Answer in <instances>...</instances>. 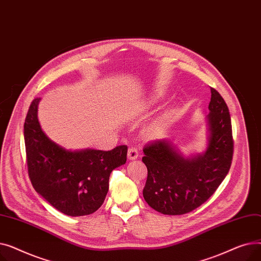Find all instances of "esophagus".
Returning a JSON list of instances; mask_svg holds the SVG:
<instances>
[{
    "label": "esophagus",
    "mask_w": 261,
    "mask_h": 261,
    "mask_svg": "<svg viewBox=\"0 0 261 261\" xmlns=\"http://www.w3.org/2000/svg\"><path fill=\"white\" fill-rule=\"evenodd\" d=\"M138 158H139V150L136 148H133V147L130 148L128 150V160L133 161V160L138 159Z\"/></svg>",
    "instance_id": "1"
}]
</instances>
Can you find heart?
Returning <instances> with one entry per match:
<instances>
[{"instance_id": "1", "label": "heart", "mask_w": 261, "mask_h": 261, "mask_svg": "<svg viewBox=\"0 0 261 261\" xmlns=\"http://www.w3.org/2000/svg\"><path fill=\"white\" fill-rule=\"evenodd\" d=\"M162 96L163 95L161 92L155 91L151 95V97H150L149 105H153V103L158 102L162 98ZM172 115L173 114L171 112H167V113H164L163 115H161L159 118H156L147 129V135L149 136V138L155 139V138H159L160 135H162L164 133V131L166 130V127L168 126L169 121L171 120Z\"/></svg>"}]
</instances>
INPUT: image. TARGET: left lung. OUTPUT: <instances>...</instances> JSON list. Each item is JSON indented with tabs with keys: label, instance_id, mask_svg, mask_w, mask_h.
Masks as SVG:
<instances>
[{
	"label": "left lung",
	"instance_id": "1",
	"mask_svg": "<svg viewBox=\"0 0 261 261\" xmlns=\"http://www.w3.org/2000/svg\"><path fill=\"white\" fill-rule=\"evenodd\" d=\"M207 115V147L203 153L185 156L170 140L144 148L148 169L143 190L150 207L164 215H184L207 201L228 173L234 151L228 108L215 89Z\"/></svg>",
	"mask_w": 261,
	"mask_h": 261
}]
</instances>
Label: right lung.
<instances>
[{
  "label": "right lung",
  "mask_w": 261,
  "mask_h": 261,
  "mask_svg": "<svg viewBox=\"0 0 261 261\" xmlns=\"http://www.w3.org/2000/svg\"><path fill=\"white\" fill-rule=\"evenodd\" d=\"M35 98L24 122V141L31 182L37 193L64 215H91L105 201L112 170L127 161L128 147L110 151L67 150L53 142L38 120Z\"/></svg>",
  "instance_id": "add662e5"
}]
</instances>
